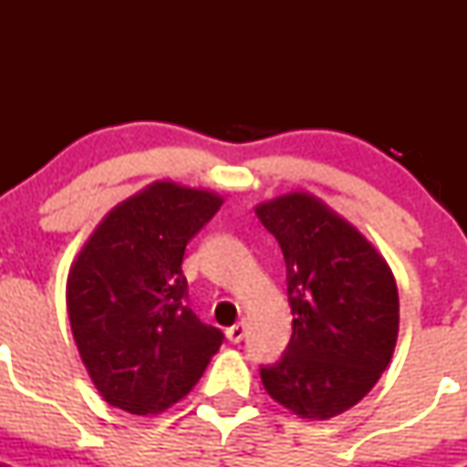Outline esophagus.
Segmentation results:
<instances>
[{
  "label": "esophagus",
  "mask_w": 467,
  "mask_h": 467,
  "mask_svg": "<svg viewBox=\"0 0 467 467\" xmlns=\"http://www.w3.org/2000/svg\"><path fill=\"white\" fill-rule=\"evenodd\" d=\"M225 337H228L233 343L242 341V338L246 337V321H239V323H234L233 327L225 329Z\"/></svg>",
  "instance_id": "esophagus-1"
}]
</instances>
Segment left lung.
<instances>
[{
    "mask_svg": "<svg viewBox=\"0 0 467 467\" xmlns=\"http://www.w3.org/2000/svg\"><path fill=\"white\" fill-rule=\"evenodd\" d=\"M286 264L294 334L277 364L260 368L266 393L307 420L355 407L381 378L400 329L398 285L355 225L309 192L255 207Z\"/></svg>",
    "mask_w": 467,
    "mask_h": 467,
    "instance_id": "obj_1",
    "label": "left lung"
}]
</instances>
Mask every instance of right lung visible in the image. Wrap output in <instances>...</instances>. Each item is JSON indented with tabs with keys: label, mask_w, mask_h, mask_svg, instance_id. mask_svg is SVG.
<instances>
[{
	"label": "right lung",
	"mask_w": 467,
	"mask_h": 467,
	"mask_svg": "<svg viewBox=\"0 0 467 467\" xmlns=\"http://www.w3.org/2000/svg\"><path fill=\"white\" fill-rule=\"evenodd\" d=\"M223 196L155 181L112 207L67 275V314L89 379L112 407L155 416L185 398L223 343L187 307L182 257Z\"/></svg>",
	"instance_id": "1"
}]
</instances>
